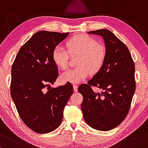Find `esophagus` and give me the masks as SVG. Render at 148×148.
Instances as JSON below:
<instances>
[{"label": "esophagus", "instance_id": "esophagus-1", "mask_svg": "<svg viewBox=\"0 0 148 148\" xmlns=\"http://www.w3.org/2000/svg\"><path fill=\"white\" fill-rule=\"evenodd\" d=\"M77 87H78V86L76 85V84H73V90L75 92H77Z\"/></svg>", "mask_w": 148, "mask_h": 148}]
</instances>
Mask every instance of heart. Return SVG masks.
<instances>
[{"label": "heart", "instance_id": "1", "mask_svg": "<svg viewBox=\"0 0 148 148\" xmlns=\"http://www.w3.org/2000/svg\"><path fill=\"white\" fill-rule=\"evenodd\" d=\"M67 50L61 46H56L52 52L54 64L61 69L65 70L69 66V54L79 55L77 69H71L61 75L63 82L77 84L85 80L89 73H95L102 67L106 59L105 47L95 38L87 35H77L67 41Z\"/></svg>", "mask_w": 148, "mask_h": 148}]
</instances>
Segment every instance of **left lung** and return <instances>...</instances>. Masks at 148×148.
Returning a JSON list of instances; mask_svg holds the SVG:
<instances>
[{"mask_svg":"<svg viewBox=\"0 0 148 148\" xmlns=\"http://www.w3.org/2000/svg\"><path fill=\"white\" fill-rule=\"evenodd\" d=\"M100 36L106 47L102 67L88 81L78 87L83 96L81 109L87 124L99 131L117 127L127 117L136 90L135 66L129 49L108 29L87 32ZM92 86L102 89L94 92Z\"/></svg>","mask_w":148,"mask_h":148,"instance_id":"8db88e82","label":"left lung"}]
</instances>
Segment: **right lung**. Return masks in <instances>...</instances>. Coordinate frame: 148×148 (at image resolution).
I'll return each instance as SVG.
<instances>
[{
  "label": "right lung",
  "instance_id": "1",
  "mask_svg": "<svg viewBox=\"0 0 148 148\" xmlns=\"http://www.w3.org/2000/svg\"><path fill=\"white\" fill-rule=\"evenodd\" d=\"M69 35L46 31L36 33L19 49L12 67V99L24 124L39 134L59 127L64 108L73 93L70 82L57 87L50 85L59 75L52 52Z\"/></svg>",
  "mask_w": 148,
  "mask_h": 148
}]
</instances>
